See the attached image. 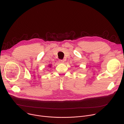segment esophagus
Returning <instances> with one entry per match:
<instances>
[{
  "mask_svg": "<svg viewBox=\"0 0 124 124\" xmlns=\"http://www.w3.org/2000/svg\"><path fill=\"white\" fill-rule=\"evenodd\" d=\"M59 63H63L64 62V61L63 60H59Z\"/></svg>",
  "mask_w": 124,
  "mask_h": 124,
  "instance_id": "obj_1",
  "label": "esophagus"
}]
</instances>
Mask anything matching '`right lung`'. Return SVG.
Instances as JSON below:
<instances>
[{"mask_svg":"<svg viewBox=\"0 0 124 124\" xmlns=\"http://www.w3.org/2000/svg\"><path fill=\"white\" fill-rule=\"evenodd\" d=\"M50 67H51V66H50Z\"/></svg>","mask_w":124,"mask_h":124,"instance_id":"1","label":"right lung"}]
</instances>
